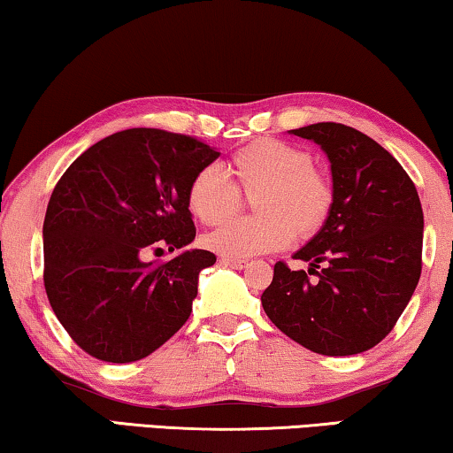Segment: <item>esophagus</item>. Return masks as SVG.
I'll return each instance as SVG.
<instances>
[{
    "mask_svg": "<svg viewBox=\"0 0 453 453\" xmlns=\"http://www.w3.org/2000/svg\"><path fill=\"white\" fill-rule=\"evenodd\" d=\"M219 265L221 266H229V268H235V270H242L248 266L246 260H238V258H219Z\"/></svg>",
    "mask_w": 453,
    "mask_h": 453,
    "instance_id": "obj_1",
    "label": "esophagus"
}]
</instances>
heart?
<instances>
[{
	"instance_id": "1",
	"label": "heart",
	"mask_w": 453,
	"mask_h": 453,
	"mask_svg": "<svg viewBox=\"0 0 453 453\" xmlns=\"http://www.w3.org/2000/svg\"><path fill=\"white\" fill-rule=\"evenodd\" d=\"M227 177L218 166H203L187 188V205L203 226H219L254 197L256 218L232 221L205 235V246L227 258H248L311 238L326 224L334 191L309 152L287 142L265 138L240 148L227 160Z\"/></svg>"
}]
</instances>
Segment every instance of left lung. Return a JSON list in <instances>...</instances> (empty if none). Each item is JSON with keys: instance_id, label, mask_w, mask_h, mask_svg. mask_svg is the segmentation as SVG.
Listing matches in <instances>:
<instances>
[{"instance_id": "1", "label": "left lung", "mask_w": 453, "mask_h": 453, "mask_svg": "<svg viewBox=\"0 0 453 453\" xmlns=\"http://www.w3.org/2000/svg\"><path fill=\"white\" fill-rule=\"evenodd\" d=\"M291 134L327 154L334 203L293 256L318 279L276 262L262 307L282 334L315 354L366 352L390 334L419 282V195L399 160L354 127L321 121Z\"/></svg>"}]
</instances>
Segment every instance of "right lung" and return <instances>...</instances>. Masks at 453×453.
Masks as SVG:
<instances>
[{
  "label": "right lung",
  "mask_w": 453,
  "mask_h": 453,
  "mask_svg": "<svg viewBox=\"0 0 453 453\" xmlns=\"http://www.w3.org/2000/svg\"><path fill=\"white\" fill-rule=\"evenodd\" d=\"M218 157L193 136L130 127L87 148L60 177L42 227L44 288L89 356L136 362L185 326L199 273L215 254L183 250L162 265L140 254L191 244L187 188Z\"/></svg>",
  "instance_id": "obj_1"
}]
</instances>
